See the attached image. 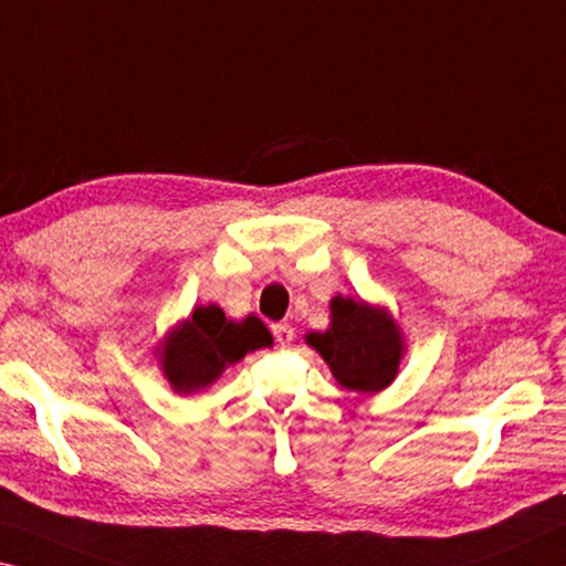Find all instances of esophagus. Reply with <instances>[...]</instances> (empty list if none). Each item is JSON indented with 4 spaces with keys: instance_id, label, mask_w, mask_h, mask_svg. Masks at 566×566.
<instances>
[{
    "instance_id": "esophagus-1",
    "label": "esophagus",
    "mask_w": 566,
    "mask_h": 566,
    "mask_svg": "<svg viewBox=\"0 0 566 566\" xmlns=\"http://www.w3.org/2000/svg\"><path fill=\"white\" fill-rule=\"evenodd\" d=\"M272 332H274V339H276V345H280V347H286L294 339V329L286 325V322H280V325H272Z\"/></svg>"
}]
</instances>
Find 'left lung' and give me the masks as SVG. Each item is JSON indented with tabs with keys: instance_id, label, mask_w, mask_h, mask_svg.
Segmentation results:
<instances>
[{
	"instance_id": "8db88e82",
	"label": "left lung",
	"mask_w": 566,
	"mask_h": 566,
	"mask_svg": "<svg viewBox=\"0 0 566 566\" xmlns=\"http://www.w3.org/2000/svg\"><path fill=\"white\" fill-rule=\"evenodd\" d=\"M304 343L317 349L343 388L365 396L396 380L406 353L400 327L388 310L343 294L329 302V327L310 332Z\"/></svg>"
}]
</instances>
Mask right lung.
<instances>
[{"mask_svg": "<svg viewBox=\"0 0 566 566\" xmlns=\"http://www.w3.org/2000/svg\"><path fill=\"white\" fill-rule=\"evenodd\" d=\"M272 347V335L259 317L227 319L217 304L196 307L193 315L168 332L158 345V360L166 380L178 396H191L221 378L229 365L247 353Z\"/></svg>", "mask_w": 566, "mask_h": 566, "instance_id": "obj_1", "label": "right lung"}]
</instances>
